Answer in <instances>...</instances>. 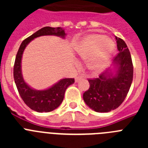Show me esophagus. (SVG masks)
Wrapping results in <instances>:
<instances>
[{
    "mask_svg": "<svg viewBox=\"0 0 148 148\" xmlns=\"http://www.w3.org/2000/svg\"><path fill=\"white\" fill-rule=\"evenodd\" d=\"M82 78H83V77H82V76L75 77V83H77V82H79V81H80L81 79H82Z\"/></svg>",
    "mask_w": 148,
    "mask_h": 148,
    "instance_id": "esophagus-1",
    "label": "esophagus"
}]
</instances>
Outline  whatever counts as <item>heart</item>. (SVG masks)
Listing matches in <instances>:
<instances>
[{"label": "heart", "instance_id": "obj_1", "mask_svg": "<svg viewBox=\"0 0 148 148\" xmlns=\"http://www.w3.org/2000/svg\"><path fill=\"white\" fill-rule=\"evenodd\" d=\"M113 49V40L101 34L87 35L75 47L78 56L83 59H89V68L95 72L102 69Z\"/></svg>", "mask_w": 148, "mask_h": 148}]
</instances>
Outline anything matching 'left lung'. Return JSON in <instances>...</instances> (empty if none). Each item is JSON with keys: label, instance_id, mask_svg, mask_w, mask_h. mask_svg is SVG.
Segmentation results:
<instances>
[{"label": "left lung", "instance_id": "8db88e82", "mask_svg": "<svg viewBox=\"0 0 148 148\" xmlns=\"http://www.w3.org/2000/svg\"><path fill=\"white\" fill-rule=\"evenodd\" d=\"M116 40L119 53L113 59V68L110 67L99 78H90V88L83 94L86 104L99 113H107L119 108L133 82V66L130 51L122 39L116 36Z\"/></svg>", "mask_w": 148, "mask_h": 148}]
</instances>
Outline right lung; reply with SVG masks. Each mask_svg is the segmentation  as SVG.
Wrapping results in <instances>:
<instances>
[{"label":"right lung","mask_w":148,"mask_h":148,"mask_svg":"<svg viewBox=\"0 0 148 148\" xmlns=\"http://www.w3.org/2000/svg\"><path fill=\"white\" fill-rule=\"evenodd\" d=\"M66 35L64 29L61 27H43L26 38L19 47L14 64V80L21 99L32 110L38 113L54 110L59 107L63 101L66 88L73 84L75 80L74 78H63L52 87L43 90H37L32 88L26 83L22 75L21 59L23 51L29 43L35 38L43 35H56L64 38Z\"/></svg>","instance_id":"obj_1"}]
</instances>
